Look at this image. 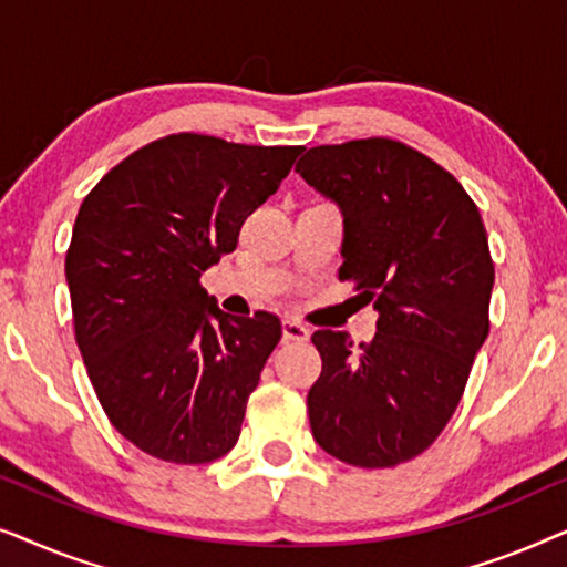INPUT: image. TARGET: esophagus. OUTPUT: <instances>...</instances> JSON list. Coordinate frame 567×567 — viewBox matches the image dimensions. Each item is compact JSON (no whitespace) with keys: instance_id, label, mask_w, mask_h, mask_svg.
<instances>
[{"instance_id":"esophagus-1","label":"esophagus","mask_w":567,"mask_h":567,"mask_svg":"<svg viewBox=\"0 0 567 567\" xmlns=\"http://www.w3.org/2000/svg\"><path fill=\"white\" fill-rule=\"evenodd\" d=\"M281 330H284V340H297V343H305V340H309V330L299 320H291V317L281 322Z\"/></svg>"}]
</instances>
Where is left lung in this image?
I'll use <instances>...</instances> for the list:
<instances>
[{
	"instance_id": "8db88e82",
	"label": "left lung",
	"mask_w": 567,
	"mask_h": 567,
	"mask_svg": "<svg viewBox=\"0 0 567 567\" xmlns=\"http://www.w3.org/2000/svg\"><path fill=\"white\" fill-rule=\"evenodd\" d=\"M297 173L338 204V276L379 312L371 343L312 336L322 355L307 394L312 436L353 467H394L444 431L491 330L485 224L452 173L394 138L315 146Z\"/></svg>"
}]
</instances>
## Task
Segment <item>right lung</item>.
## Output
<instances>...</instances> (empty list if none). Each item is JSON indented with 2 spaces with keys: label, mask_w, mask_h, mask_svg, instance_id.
Returning <instances> with one entry per match:
<instances>
[{
  "label": "right lung",
  "mask_w": 567,
  "mask_h": 567,
  "mask_svg": "<svg viewBox=\"0 0 567 567\" xmlns=\"http://www.w3.org/2000/svg\"><path fill=\"white\" fill-rule=\"evenodd\" d=\"M301 150L173 134L82 200L66 250L74 338L107 421L150 456L206 464L237 444L281 320L221 312L200 274Z\"/></svg>",
  "instance_id": "add662e5"
}]
</instances>
